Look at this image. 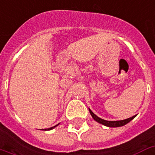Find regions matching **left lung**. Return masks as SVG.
I'll return each instance as SVG.
<instances>
[{"label":"left lung","instance_id":"obj_1","mask_svg":"<svg viewBox=\"0 0 155 155\" xmlns=\"http://www.w3.org/2000/svg\"><path fill=\"white\" fill-rule=\"evenodd\" d=\"M90 114L92 116V117L94 120H96L97 122L100 123V124H103L105 126H107V127H110V128H117V127H121V126H124L125 124H127L128 122H130L136 116H133L132 117H129L128 119L122 120H116V121H110V120H103L102 118L98 117L97 116H96L95 114H94L93 112L89 109Z\"/></svg>","mask_w":155,"mask_h":155}]
</instances>
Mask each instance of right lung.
Returning <instances> with one entry per match:
<instances>
[{
  "label": "right lung",
  "mask_w": 155,
  "mask_h": 155,
  "mask_svg": "<svg viewBox=\"0 0 155 155\" xmlns=\"http://www.w3.org/2000/svg\"><path fill=\"white\" fill-rule=\"evenodd\" d=\"M58 124H57V125H55V126H53V127H52V128H46V129H45V130H51V129H53V128H55V127H57V126H58Z\"/></svg>",
  "instance_id": "obj_1"
}]
</instances>
